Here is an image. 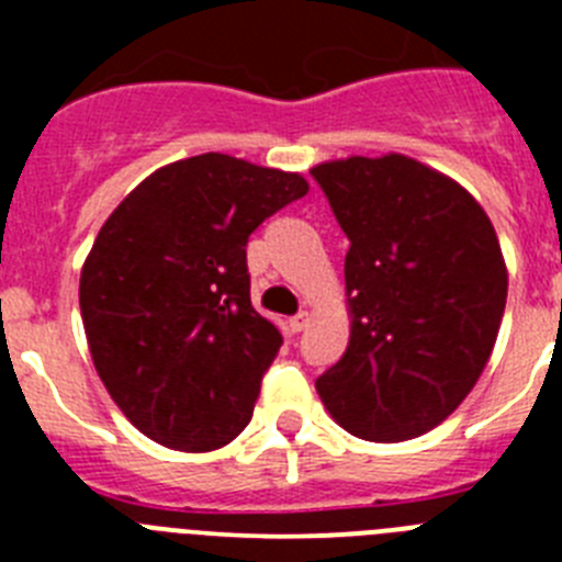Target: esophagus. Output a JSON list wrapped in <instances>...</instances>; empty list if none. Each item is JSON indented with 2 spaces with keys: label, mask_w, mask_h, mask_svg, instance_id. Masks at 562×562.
Returning <instances> with one entry per match:
<instances>
[{
  "label": "esophagus",
  "mask_w": 562,
  "mask_h": 562,
  "mask_svg": "<svg viewBox=\"0 0 562 562\" xmlns=\"http://www.w3.org/2000/svg\"><path fill=\"white\" fill-rule=\"evenodd\" d=\"M306 326H310V315H306V312H301V315L290 317V331H304Z\"/></svg>",
  "instance_id": "34e87169"
}]
</instances>
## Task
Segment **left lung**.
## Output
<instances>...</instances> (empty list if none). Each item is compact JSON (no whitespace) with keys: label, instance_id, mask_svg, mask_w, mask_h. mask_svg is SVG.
<instances>
[{"label":"left lung","instance_id":"8db88e82","mask_svg":"<svg viewBox=\"0 0 562 562\" xmlns=\"http://www.w3.org/2000/svg\"><path fill=\"white\" fill-rule=\"evenodd\" d=\"M312 177L351 241L349 349L315 389L357 439H416L493 355L509 286L495 227L453 177L405 154L342 157Z\"/></svg>","mask_w":562,"mask_h":562}]
</instances>
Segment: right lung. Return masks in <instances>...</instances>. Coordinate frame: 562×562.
<instances>
[{"mask_svg":"<svg viewBox=\"0 0 562 562\" xmlns=\"http://www.w3.org/2000/svg\"><path fill=\"white\" fill-rule=\"evenodd\" d=\"M310 191L304 173L207 151L148 173L81 267L95 371L134 428L207 453L250 422L281 331L250 304L247 238Z\"/></svg>","mask_w":562,"mask_h":562,"instance_id":"right-lung-1","label":"right lung"}]
</instances>
